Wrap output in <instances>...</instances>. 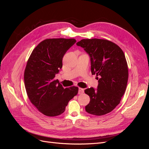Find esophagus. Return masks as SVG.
<instances>
[{
	"instance_id": "1",
	"label": "esophagus",
	"mask_w": 149,
	"mask_h": 149,
	"mask_svg": "<svg viewBox=\"0 0 149 149\" xmlns=\"http://www.w3.org/2000/svg\"><path fill=\"white\" fill-rule=\"evenodd\" d=\"M83 93H84V89L79 88V89H78V94H83Z\"/></svg>"
}]
</instances>
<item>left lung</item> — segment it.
I'll return each instance as SVG.
<instances>
[{
	"label": "left lung",
	"instance_id": "1",
	"mask_svg": "<svg viewBox=\"0 0 149 149\" xmlns=\"http://www.w3.org/2000/svg\"><path fill=\"white\" fill-rule=\"evenodd\" d=\"M76 45L89 55L92 74L100 76L96 89L84 90L90 97L85 110L95 116L109 113L120 103L127 87L129 73L124 53L107 40L83 39Z\"/></svg>",
	"mask_w": 149,
	"mask_h": 149
}]
</instances>
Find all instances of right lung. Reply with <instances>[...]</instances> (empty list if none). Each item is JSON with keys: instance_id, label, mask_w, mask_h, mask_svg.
Listing matches in <instances>:
<instances>
[{"instance_id": "obj_1", "label": "right lung", "mask_w": 149, "mask_h": 149, "mask_svg": "<svg viewBox=\"0 0 149 149\" xmlns=\"http://www.w3.org/2000/svg\"><path fill=\"white\" fill-rule=\"evenodd\" d=\"M76 42L74 38L46 39L34 48L29 58L24 72L26 94L44 115L61 114L68 102L78 94V87L64 88L54 79L63 66L64 55Z\"/></svg>"}]
</instances>
